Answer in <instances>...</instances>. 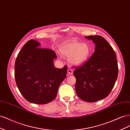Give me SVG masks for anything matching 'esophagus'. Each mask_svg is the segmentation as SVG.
I'll list each match as a JSON object with an SVG mask.
<instances>
[{
  "label": "esophagus",
  "instance_id": "34e87169",
  "mask_svg": "<svg viewBox=\"0 0 130 130\" xmlns=\"http://www.w3.org/2000/svg\"><path fill=\"white\" fill-rule=\"evenodd\" d=\"M68 74H69V75H72V74H73V70L71 69H70V68H69L68 70Z\"/></svg>",
  "mask_w": 130,
  "mask_h": 130
}]
</instances>
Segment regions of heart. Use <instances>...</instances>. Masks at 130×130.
<instances>
[{"label": "heart", "mask_w": 130, "mask_h": 130, "mask_svg": "<svg viewBox=\"0 0 130 130\" xmlns=\"http://www.w3.org/2000/svg\"><path fill=\"white\" fill-rule=\"evenodd\" d=\"M61 55L70 57V61L75 65L83 64L88 59L91 54V49L87 43H80L78 41H69L59 47Z\"/></svg>", "instance_id": "obj_1"}]
</instances>
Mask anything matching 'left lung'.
Masks as SVG:
<instances>
[{"instance_id": "left-lung-1", "label": "left lung", "mask_w": 130, "mask_h": 130, "mask_svg": "<svg viewBox=\"0 0 130 130\" xmlns=\"http://www.w3.org/2000/svg\"><path fill=\"white\" fill-rule=\"evenodd\" d=\"M85 38L92 40L95 51L84 64L75 68V90L79 98L92 103L110 94L118 77V67L116 53L105 39L100 36Z\"/></svg>"}]
</instances>
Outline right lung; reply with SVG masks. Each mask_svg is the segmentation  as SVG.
Masks as SVG:
<instances>
[{
	"label": "right lung",
	"instance_id": "obj_1",
	"mask_svg": "<svg viewBox=\"0 0 130 130\" xmlns=\"http://www.w3.org/2000/svg\"><path fill=\"white\" fill-rule=\"evenodd\" d=\"M40 46L33 39L23 46L15 60L14 77L19 91L28 102L46 104L56 97L58 88L66 77L68 66L56 68V53Z\"/></svg>",
	"mask_w": 130,
	"mask_h": 130
}]
</instances>
